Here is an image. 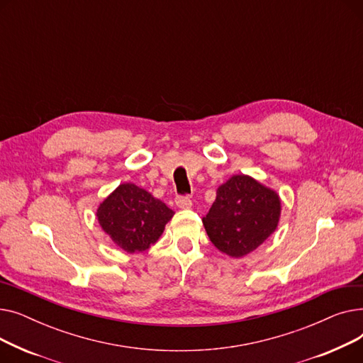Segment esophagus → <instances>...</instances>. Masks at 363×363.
I'll list each match as a JSON object with an SVG mask.
<instances>
[{
  "mask_svg": "<svg viewBox=\"0 0 363 363\" xmlns=\"http://www.w3.org/2000/svg\"><path fill=\"white\" fill-rule=\"evenodd\" d=\"M175 203H177V206H178L179 208H191V206H193V201L189 200V197H184V196L177 197Z\"/></svg>",
  "mask_w": 363,
  "mask_h": 363,
  "instance_id": "1",
  "label": "esophagus"
}]
</instances>
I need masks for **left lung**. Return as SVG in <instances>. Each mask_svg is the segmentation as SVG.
I'll return each mask as SVG.
<instances>
[{
  "label": "left lung",
  "mask_w": 363,
  "mask_h": 363,
  "mask_svg": "<svg viewBox=\"0 0 363 363\" xmlns=\"http://www.w3.org/2000/svg\"><path fill=\"white\" fill-rule=\"evenodd\" d=\"M279 216L281 200L274 189L252 177L234 175L218 188L203 225L218 250L238 259L277 230Z\"/></svg>",
  "instance_id": "left-lung-1"
}]
</instances>
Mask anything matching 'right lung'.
Wrapping results in <instances>:
<instances>
[{"label":"right lung","instance_id":"add662e5","mask_svg":"<svg viewBox=\"0 0 363 363\" xmlns=\"http://www.w3.org/2000/svg\"><path fill=\"white\" fill-rule=\"evenodd\" d=\"M172 216V208L135 184H121L97 211L103 231L126 253L147 250Z\"/></svg>","mask_w":363,"mask_h":363}]
</instances>
